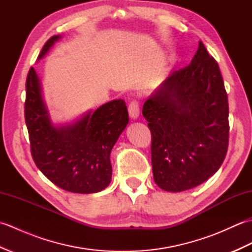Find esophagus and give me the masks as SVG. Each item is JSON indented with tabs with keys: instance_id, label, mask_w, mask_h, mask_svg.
Wrapping results in <instances>:
<instances>
[{
	"instance_id": "obj_1",
	"label": "esophagus",
	"mask_w": 252,
	"mask_h": 252,
	"mask_svg": "<svg viewBox=\"0 0 252 252\" xmlns=\"http://www.w3.org/2000/svg\"><path fill=\"white\" fill-rule=\"evenodd\" d=\"M127 110H129V115L132 119H136L140 115V105H138L137 100H132L127 107Z\"/></svg>"
}]
</instances>
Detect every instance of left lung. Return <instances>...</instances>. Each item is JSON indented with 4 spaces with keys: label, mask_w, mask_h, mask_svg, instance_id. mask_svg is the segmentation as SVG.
<instances>
[{
    "label": "left lung",
    "mask_w": 252,
    "mask_h": 252,
    "mask_svg": "<svg viewBox=\"0 0 252 252\" xmlns=\"http://www.w3.org/2000/svg\"><path fill=\"white\" fill-rule=\"evenodd\" d=\"M142 112L152 133L153 175L160 189H194L220 169L228 147L227 93L202 42L189 65L171 73Z\"/></svg>",
    "instance_id": "8db88e82"
}]
</instances>
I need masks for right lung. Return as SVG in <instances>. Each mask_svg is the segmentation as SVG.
I'll list each match as a JSON object with an SVG mask.
<instances>
[{
	"label": "right lung",
	"instance_id": "add662e5",
	"mask_svg": "<svg viewBox=\"0 0 252 252\" xmlns=\"http://www.w3.org/2000/svg\"><path fill=\"white\" fill-rule=\"evenodd\" d=\"M58 39L54 35L47 40L39 58ZM25 120L33 161L52 183L78 194L97 192L109 185L111 149L129 122L125 100H111L73 125L55 127L31 67L26 80Z\"/></svg>",
	"mask_w": 252,
	"mask_h": 252
}]
</instances>
